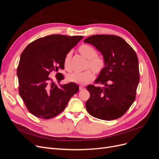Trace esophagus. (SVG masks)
I'll return each mask as SVG.
<instances>
[{"label": "esophagus", "mask_w": 159, "mask_h": 159, "mask_svg": "<svg viewBox=\"0 0 159 159\" xmlns=\"http://www.w3.org/2000/svg\"><path fill=\"white\" fill-rule=\"evenodd\" d=\"M79 89H80V91H81V90H84V89H85V88L84 87V86H82V85H80Z\"/></svg>", "instance_id": "esophagus-1"}]
</instances>
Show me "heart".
<instances>
[{"label":"heart","instance_id":"obj_1","mask_svg":"<svg viewBox=\"0 0 159 159\" xmlns=\"http://www.w3.org/2000/svg\"><path fill=\"white\" fill-rule=\"evenodd\" d=\"M78 51L80 54L88 59L86 68H90L95 74H99L105 67V60L103 57L98 54L95 48L88 44H83L79 47ZM72 57L71 52L66 54L64 58V66L66 70H71V60ZM91 70H87L83 72H74L67 76V80L81 85H85L94 79V73Z\"/></svg>","mask_w":159,"mask_h":159}]
</instances>
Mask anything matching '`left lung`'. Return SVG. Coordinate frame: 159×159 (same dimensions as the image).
<instances>
[{
  "instance_id": "8db88e82",
  "label": "left lung",
  "mask_w": 159,
  "mask_h": 159,
  "mask_svg": "<svg viewBox=\"0 0 159 159\" xmlns=\"http://www.w3.org/2000/svg\"><path fill=\"white\" fill-rule=\"evenodd\" d=\"M85 43L93 45L105 60V67L95 84L86 87L90 98L85 103L88 112L95 118L106 121L121 117L135 99L139 83L138 57L135 52L122 38L98 34L85 38Z\"/></svg>"
}]
</instances>
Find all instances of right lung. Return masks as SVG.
<instances>
[{
	"mask_svg": "<svg viewBox=\"0 0 159 159\" xmlns=\"http://www.w3.org/2000/svg\"><path fill=\"white\" fill-rule=\"evenodd\" d=\"M82 38V36H47L31 42L22 52L17 68L19 94L34 116L44 119L56 117L79 91L74 83L60 84L64 79L60 73L56 76L59 85L52 82L48 75L51 71L64 68L65 56Z\"/></svg>",
	"mask_w": 159,
	"mask_h": 159,
	"instance_id": "add662e5",
	"label": "right lung"
}]
</instances>
